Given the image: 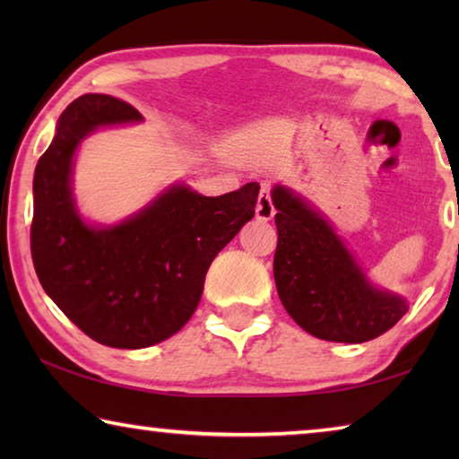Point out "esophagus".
Listing matches in <instances>:
<instances>
[{
	"mask_svg": "<svg viewBox=\"0 0 459 459\" xmlns=\"http://www.w3.org/2000/svg\"><path fill=\"white\" fill-rule=\"evenodd\" d=\"M275 214V206L273 202H271V194L267 186H263L261 192H259V198H257V206H255V216H257L259 221H271Z\"/></svg>",
	"mask_w": 459,
	"mask_h": 459,
	"instance_id": "1",
	"label": "esophagus"
}]
</instances>
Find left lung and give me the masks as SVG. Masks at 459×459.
I'll use <instances>...</instances> for the list:
<instances>
[{
    "mask_svg": "<svg viewBox=\"0 0 459 459\" xmlns=\"http://www.w3.org/2000/svg\"><path fill=\"white\" fill-rule=\"evenodd\" d=\"M279 299L295 324L330 342L360 344L391 330L409 304L375 285L325 216L287 186L275 184Z\"/></svg>",
    "mask_w": 459,
    "mask_h": 459,
    "instance_id": "8db88e82",
    "label": "left lung"
}]
</instances>
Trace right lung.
Here are the masks:
<instances>
[{
  "instance_id": "right-lung-1",
  "label": "right lung",
  "mask_w": 459,
  "mask_h": 459,
  "mask_svg": "<svg viewBox=\"0 0 459 459\" xmlns=\"http://www.w3.org/2000/svg\"><path fill=\"white\" fill-rule=\"evenodd\" d=\"M108 95H82L58 117L34 172L32 259L38 279L99 344L139 351L174 336L196 312L216 255L253 219L259 184L202 196L176 182L117 224H91L73 194L74 155L100 127L142 123Z\"/></svg>"
}]
</instances>
